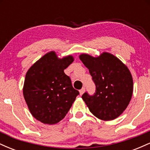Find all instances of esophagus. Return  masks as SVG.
I'll return each instance as SVG.
<instances>
[{"instance_id": "esophagus-1", "label": "esophagus", "mask_w": 150, "mask_h": 150, "mask_svg": "<svg viewBox=\"0 0 150 150\" xmlns=\"http://www.w3.org/2000/svg\"><path fill=\"white\" fill-rule=\"evenodd\" d=\"M85 87H82V88L80 90V95H82V94H83V93L85 92Z\"/></svg>"}]
</instances>
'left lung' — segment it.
I'll return each mask as SVG.
<instances>
[{
    "mask_svg": "<svg viewBox=\"0 0 150 150\" xmlns=\"http://www.w3.org/2000/svg\"><path fill=\"white\" fill-rule=\"evenodd\" d=\"M80 59L89 69L96 86L93 95L86 92L82 96L89 111L103 120L116 118L127 108L132 97L133 81L130 70L108 53L97 58L82 54Z\"/></svg>",
    "mask_w": 150,
    "mask_h": 150,
    "instance_id": "left-lung-1",
    "label": "left lung"
}]
</instances>
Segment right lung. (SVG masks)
I'll use <instances>...</instances> for the list:
<instances>
[{"label":"right lung","instance_id":"right-lung-1","mask_svg":"<svg viewBox=\"0 0 150 150\" xmlns=\"http://www.w3.org/2000/svg\"><path fill=\"white\" fill-rule=\"evenodd\" d=\"M73 61V56L60 59L51 51L26 74L24 97L32 116L44 124H56L63 119L80 94L64 73Z\"/></svg>","mask_w":150,"mask_h":150}]
</instances>
